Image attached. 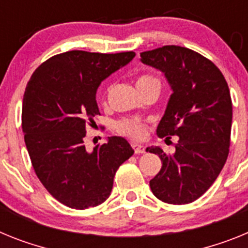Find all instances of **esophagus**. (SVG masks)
Listing matches in <instances>:
<instances>
[{"instance_id":"34e87169","label":"esophagus","mask_w":248,"mask_h":248,"mask_svg":"<svg viewBox=\"0 0 248 248\" xmlns=\"http://www.w3.org/2000/svg\"><path fill=\"white\" fill-rule=\"evenodd\" d=\"M132 148L135 150V154H143L145 152V146L141 145V143H137V142H133Z\"/></svg>"}]
</instances>
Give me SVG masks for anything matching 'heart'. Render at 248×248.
<instances>
[{
    "mask_svg": "<svg viewBox=\"0 0 248 248\" xmlns=\"http://www.w3.org/2000/svg\"><path fill=\"white\" fill-rule=\"evenodd\" d=\"M152 81H157L156 78L150 76H142L137 79L136 86L145 85V83L152 82ZM116 128L120 133L126 135L132 139L140 140L145 136L146 133V124L139 118H124L116 124Z\"/></svg>",
    "mask_w": 248,
    "mask_h": 248,
    "instance_id": "b5f03b06",
    "label": "heart"
}]
</instances>
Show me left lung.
Here are the masks:
<instances>
[{
  "label": "left lung",
  "mask_w": 248,
  "mask_h": 248,
  "mask_svg": "<svg viewBox=\"0 0 248 248\" xmlns=\"http://www.w3.org/2000/svg\"><path fill=\"white\" fill-rule=\"evenodd\" d=\"M141 61L160 70L172 91L157 135L178 136L172 155L158 146L146 148L162 161L150 187L166 203H189L210 188L227 160L232 124L227 82L210 60L186 47L146 51Z\"/></svg>",
  "instance_id": "left-lung-1"
}]
</instances>
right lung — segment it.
I'll return each instance as SVG.
<instances>
[{
  "label": "right lung",
  "instance_id": "obj_1",
  "mask_svg": "<svg viewBox=\"0 0 248 248\" xmlns=\"http://www.w3.org/2000/svg\"><path fill=\"white\" fill-rule=\"evenodd\" d=\"M136 53L68 51L41 64L27 83L22 131L41 184L64 206L86 210L108 199L118 167L135 151L124 137L87 151L86 124L100 115L96 92L103 79Z\"/></svg>",
  "mask_w": 248,
  "mask_h": 248
}]
</instances>
